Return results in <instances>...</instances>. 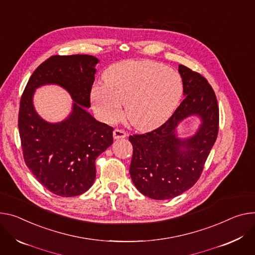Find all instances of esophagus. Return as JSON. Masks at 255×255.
I'll use <instances>...</instances> for the list:
<instances>
[{"label": "esophagus", "instance_id": "esophagus-1", "mask_svg": "<svg viewBox=\"0 0 255 255\" xmlns=\"http://www.w3.org/2000/svg\"><path fill=\"white\" fill-rule=\"evenodd\" d=\"M127 135L128 134L122 129H115L114 132H113V136H114L115 139H121V138L127 137Z\"/></svg>", "mask_w": 255, "mask_h": 255}]
</instances>
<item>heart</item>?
Returning <instances> with one entry per match:
<instances>
[{
  "label": "heart",
  "instance_id": "b5f03b06",
  "mask_svg": "<svg viewBox=\"0 0 255 255\" xmlns=\"http://www.w3.org/2000/svg\"><path fill=\"white\" fill-rule=\"evenodd\" d=\"M105 84H96L91 100L108 123L117 121L125 104V117L137 130H152L165 123L183 92L180 75L152 61H124L111 66Z\"/></svg>",
  "mask_w": 255,
  "mask_h": 255
}]
</instances>
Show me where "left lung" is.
Here are the masks:
<instances>
[{"label":"left lung","instance_id":"1","mask_svg":"<svg viewBox=\"0 0 255 255\" xmlns=\"http://www.w3.org/2000/svg\"><path fill=\"white\" fill-rule=\"evenodd\" d=\"M185 99L160 127L129 136L133 146L130 176L143 195L165 200L176 197L199 179L219 132V106L207 80L179 65ZM198 115L202 124L193 136L179 138L176 127L189 115Z\"/></svg>","mask_w":255,"mask_h":255}]
</instances>
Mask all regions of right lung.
Listing matches in <instances>:
<instances>
[{
  "label": "right lung",
  "mask_w": 255,
  "mask_h": 255,
  "mask_svg": "<svg viewBox=\"0 0 255 255\" xmlns=\"http://www.w3.org/2000/svg\"><path fill=\"white\" fill-rule=\"evenodd\" d=\"M99 59L89 55L53 56L30 76L20 100L18 128L25 164L52 193L72 197L87 191L96 179V159L113 143L114 128L86 111ZM57 84L74 100L62 123L41 120L33 107L36 88Z\"/></svg>",
  "instance_id": "obj_1"
}]
</instances>
